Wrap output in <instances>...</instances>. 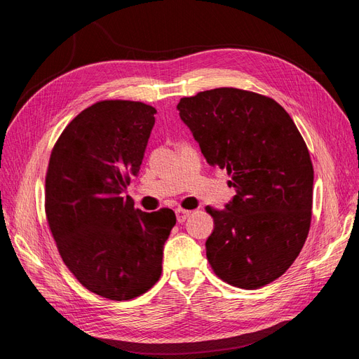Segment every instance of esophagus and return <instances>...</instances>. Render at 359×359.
Here are the masks:
<instances>
[{
  "label": "esophagus",
  "mask_w": 359,
  "mask_h": 359,
  "mask_svg": "<svg viewBox=\"0 0 359 359\" xmlns=\"http://www.w3.org/2000/svg\"><path fill=\"white\" fill-rule=\"evenodd\" d=\"M175 214H177V220H178V223H184V222H186V220L189 219V215H190L191 212H190V211H187V210L178 208V210L175 211Z\"/></svg>",
  "instance_id": "1"
}]
</instances>
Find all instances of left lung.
<instances>
[{
  "label": "left lung",
  "instance_id": "left-lung-1",
  "mask_svg": "<svg viewBox=\"0 0 359 359\" xmlns=\"http://www.w3.org/2000/svg\"><path fill=\"white\" fill-rule=\"evenodd\" d=\"M180 116L210 166L226 169L236 194L211 208L206 257L226 283L259 289L295 262L313 206L309 148L289 114L266 95L214 88L182 97Z\"/></svg>",
  "mask_w": 359,
  "mask_h": 359
}]
</instances>
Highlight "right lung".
Returning <instances> with one entry per match:
<instances>
[{
    "instance_id": "right-lung-1",
    "label": "right lung",
    "mask_w": 359,
    "mask_h": 359,
    "mask_svg": "<svg viewBox=\"0 0 359 359\" xmlns=\"http://www.w3.org/2000/svg\"><path fill=\"white\" fill-rule=\"evenodd\" d=\"M154 114L142 102H97L72 119L50 153V233L70 273L107 299H133L157 283L177 223L172 210L144 212L121 196L142 165Z\"/></svg>"
}]
</instances>
